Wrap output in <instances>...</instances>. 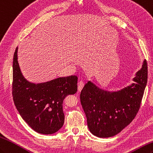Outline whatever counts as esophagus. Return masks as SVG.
I'll list each match as a JSON object with an SVG mask.
<instances>
[{
	"instance_id": "34e87169",
	"label": "esophagus",
	"mask_w": 153,
	"mask_h": 153,
	"mask_svg": "<svg viewBox=\"0 0 153 153\" xmlns=\"http://www.w3.org/2000/svg\"><path fill=\"white\" fill-rule=\"evenodd\" d=\"M84 84L83 82H82V81L79 82V83H78V91H80L81 90H82L83 87H84Z\"/></svg>"
}]
</instances>
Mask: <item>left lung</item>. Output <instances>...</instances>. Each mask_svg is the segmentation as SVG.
Masks as SVG:
<instances>
[{"label":"left lung","instance_id":"obj_1","mask_svg":"<svg viewBox=\"0 0 153 153\" xmlns=\"http://www.w3.org/2000/svg\"><path fill=\"white\" fill-rule=\"evenodd\" d=\"M147 74L144 60L133 79L135 82L120 90H105L88 81L80 98L91 134L98 137H113L131 123L140 109Z\"/></svg>","mask_w":153,"mask_h":153}]
</instances>
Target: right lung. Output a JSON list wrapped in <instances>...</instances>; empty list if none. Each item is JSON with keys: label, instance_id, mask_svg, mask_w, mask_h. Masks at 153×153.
<instances>
[{"label": "right lung", "instance_id": "1", "mask_svg": "<svg viewBox=\"0 0 153 153\" xmlns=\"http://www.w3.org/2000/svg\"><path fill=\"white\" fill-rule=\"evenodd\" d=\"M17 47L13 60V100L19 114L33 130L42 134L56 133L63 126V102L77 91L76 76L59 77L46 82L27 80L20 69Z\"/></svg>", "mask_w": 153, "mask_h": 153}]
</instances>
